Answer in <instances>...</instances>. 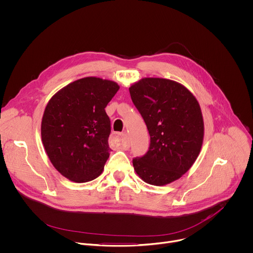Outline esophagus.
I'll use <instances>...</instances> for the list:
<instances>
[{"instance_id": "1", "label": "esophagus", "mask_w": 253, "mask_h": 253, "mask_svg": "<svg viewBox=\"0 0 253 253\" xmlns=\"http://www.w3.org/2000/svg\"><path fill=\"white\" fill-rule=\"evenodd\" d=\"M111 146L115 147V148L128 149L130 146L129 139H128V133L126 131H124L119 134H114L111 138Z\"/></svg>"}]
</instances>
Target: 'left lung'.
<instances>
[{
  "label": "left lung",
  "mask_w": 253,
  "mask_h": 253,
  "mask_svg": "<svg viewBox=\"0 0 253 253\" xmlns=\"http://www.w3.org/2000/svg\"><path fill=\"white\" fill-rule=\"evenodd\" d=\"M129 91L151 137L147 154L133 159L136 173L157 186L180 178L195 163L203 143L197 99L179 83L161 78H144Z\"/></svg>",
  "instance_id": "left-lung-1"
}]
</instances>
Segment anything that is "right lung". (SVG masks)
Returning a JSON list of instances; mask_svg holds the SVG:
<instances>
[{"mask_svg":"<svg viewBox=\"0 0 253 253\" xmlns=\"http://www.w3.org/2000/svg\"><path fill=\"white\" fill-rule=\"evenodd\" d=\"M118 89L115 82L86 77L60 89L47 103L42 143L54 168L69 180L87 182L101 174L111 151L104 108Z\"/></svg>","mask_w":253,"mask_h":253,"instance_id":"1","label":"right lung"}]
</instances>
